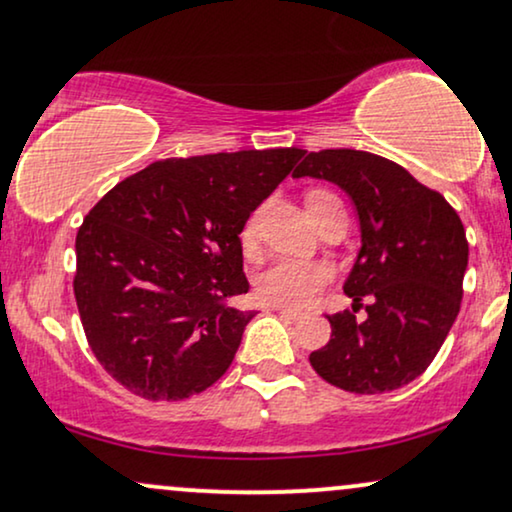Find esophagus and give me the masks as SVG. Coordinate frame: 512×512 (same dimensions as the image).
Masks as SVG:
<instances>
[{
    "label": "esophagus",
    "instance_id": "obj_1",
    "mask_svg": "<svg viewBox=\"0 0 512 512\" xmlns=\"http://www.w3.org/2000/svg\"><path fill=\"white\" fill-rule=\"evenodd\" d=\"M274 312L278 314V316H281V319H286V321H300L302 319V316L300 314H297V312H293V309H283V307H274Z\"/></svg>",
    "mask_w": 512,
    "mask_h": 512
}]
</instances>
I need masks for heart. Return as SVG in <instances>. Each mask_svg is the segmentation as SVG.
<instances>
[{
	"label": "heart",
	"mask_w": 512,
	"mask_h": 512,
	"mask_svg": "<svg viewBox=\"0 0 512 512\" xmlns=\"http://www.w3.org/2000/svg\"><path fill=\"white\" fill-rule=\"evenodd\" d=\"M333 196L328 191H309L307 208H312L319 198ZM264 208H255L245 217L241 226V248L245 255H252L257 250V238H260ZM333 269L326 262H307V260H281L264 269L257 278V293L271 307L283 309H304L316 300V295L331 283Z\"/></svg>",
	"instance_id": "1"
}]
</instances>
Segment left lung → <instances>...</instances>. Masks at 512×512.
<instances>
[{
    "label": "left lung",
    "mask_w": 512,
    "mask_h": 512,
    "mask_svg": "<svg viewBox=\"0 0 512 512\" xmlns=\"http://www.w3.org/2000/svg\"><path fill=\"white\" fill-rule=\"evenodd\" d=\"M293 177L338 184L361 222V250L345 283L354 312L328 314L331 340L309 354V364L354 394L409 385L437 357L461 309L468 267L461 217L442 193L375 153L312 151ZM357 306L367 307L364 322L356 321Z\"/></svg>",
    "instance_id": "left-lung-1"
}]
</instances>
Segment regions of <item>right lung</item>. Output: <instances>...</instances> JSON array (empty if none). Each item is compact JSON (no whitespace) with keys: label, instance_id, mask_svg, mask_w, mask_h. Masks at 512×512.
Returning <instances> with one entry per match:
<instances>
[{"label":"right lung","instance_id":"add662e5","mask_svg":"<svg viewBox=\"0 0 512 512\" xmlns=\"http://www.w3.org/2000/svg\"><path fill=\"white\" fill-rule=\"evenodd\" d=\"M302 148L155 160L122 179L75 238V302L94 357L148 401L215 385L252 312L238 234Z\"/></svg>","mask_w":512,"mask_h":512}]
</instances>
